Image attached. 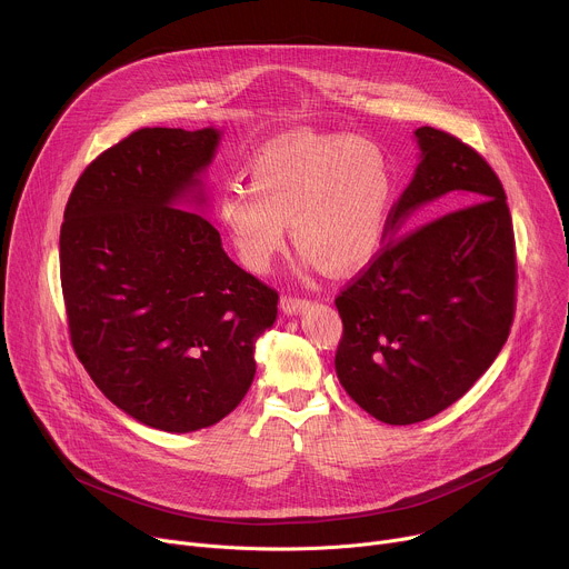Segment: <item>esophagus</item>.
<instances>
[{
    "instance_id": "esophagus-1",
    "label": "esophagus",
    "mask_w": 569,
    "mask_h": 569,
    "mask_svg": "<svg viewBox=\"0 0 569 569\" xmlns=\"http://www.w3.org/2000/svg\"><path fill=\"white\" fill-rule=\"evenodd\" d=\"M310 306L308 299H299V297H281V308L286 315H299Z\"/></svg>"
}]
</instances>
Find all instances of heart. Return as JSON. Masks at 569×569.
<instances>
[{"label": "heart", "mask_w": 569, "mask_h": 569, "mask_svg": "<svg viewBox=\"0 0 569 569\" xmlns=\"http://www.w3.org/2000/svg\"><path fill=\"white\" fill-rule=\"evenodd\" d=\"M391 191L389 159L376 143L297 134L252 159L250 187L229 184L218 216L250 272L270 270L288 222L303 272L349 274L380 252Z\"/></svg>", "instance_id": "obj_1"}]
</instances>
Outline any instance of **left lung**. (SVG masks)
<instances>
[{
  "label": "left lung",
  "instance_id": "1",
  "mask_svg": "<svg viewBox=\"0 0 569 569\" xmlns=\"http://www.w3.org/2000/svg\"><path fill=\"white\" fill-rule=\"evenodd\" d=\"M419 164L387 218L389 242L336 299L345 391L389 426L426 421L459 400L502 351L513 321L516 250L505 189L457 137L423 126ZM448 194L463 210L402 237Z\"/></svg>",
  "mask_w": 569,
  "mask_h": 569
}]
</instances>
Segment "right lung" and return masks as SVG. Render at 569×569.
I'll list each match as a JSON object with an SVG mask.
<instances>
[{"mask_svg": "<svg viewBox=\"0 0 569 569\" xmlns=\"http://www.w3.org/2000/svg\"><path fill=\"white\" fill-rule=\"evenodd\" d=\"M222 130L141 128L78 178L60 229L71 345L121 412L161 432L222 421L248 393L279 295L222 250L204 173Z\"/></svg>", "mask_w": 569, "mask_h": 569, "instance_id": "obj_1", "label": "right lung"}]
</instances>
